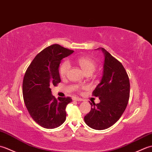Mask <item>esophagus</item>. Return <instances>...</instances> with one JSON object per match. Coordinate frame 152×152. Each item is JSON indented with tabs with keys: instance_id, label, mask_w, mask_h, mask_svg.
Listing matches in <instances>:
<instances>
[{
	"instance_id": "obj_1",
	"label": "esophagus",
	"mask_w": 152,
	"mask_h": 152,
	"mask_svg": "<svg viewBox=\"0 0 152 152\" xmlns=\"http://www.w3.org/2000/svg\"><path fill=\"white\" fill-rule=\"evenodd\" d=\"M73 101H82L83 100L81 98H79V97H76V96H74L73 97Z\"/></svg>"
}]
</instances>
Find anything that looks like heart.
<instances>
[{"label": "heart", "instance_id": "heart-1", "mask_svg": "<svg viewBox=\"0 0 152 152\" xmlns=\"http://www.w3.org/2000/svg\"><path fill=\"white\" fill-rule=\"evenodd\" d=\"M76 63H78L80 66L82 68V69L84 71L86 74H92L94 72L96 67V64L95 61L92 58L88 56H82L76 59ZM70 68V64L68 61H64L61 64L59 69V75L62 78L65 77L69 69ZM78 90H81L82 89L86 88L85 86H77Z\"/></svg>", "mask_w": 152, "mask_h": 152}]
</instances>
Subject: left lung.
Segmentation results:
<instances>
[{
  "mask_svg": "<svg viewBox=\"0 0 152 152\" xmlns=\"http://www.w3.org/2000/svg\"><path fill=\"white\" fill-rule=\"evenodd\" d=\"M99 49L105 57L104 72L92 95L99 97L101 102H90L93 107L84 121L89 127L104 130L117 122L124 112L129 99L130 83L122 64L104 48Z\"/></svg>",
  "mask_w": 152,
  "mask_h": 152,
  "instance_id": "1",
  "label": "left lung"
}]
</instances>
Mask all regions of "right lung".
<instances>
[{
  "instance_id": "obj_1",
  "label": "right lung",
  "mask_w": 152,
  "mask_h": 152,
  "mask_svg": "<svg viewBox=\"0 0 152 152\" xmlns=\"http://www.w3.org/2000/svg\"><path fill=\"white\" fill-rule=\"evenodd\" d=\"M73 52L59 44L51 45L37 55L25 72L23 81L25 104L33 120L44 128L58 127L66 119V105L72 100L70 96L56 99L50 86L61 82V60Z\"/></svg>"
}]
</instances>
